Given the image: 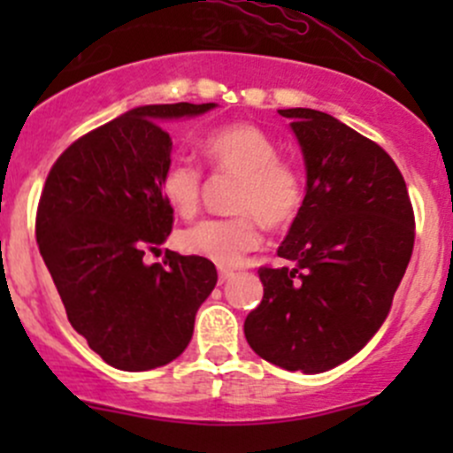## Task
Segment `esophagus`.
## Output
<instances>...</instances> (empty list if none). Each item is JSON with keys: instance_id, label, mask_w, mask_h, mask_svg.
<instances>
[{"instance_id": "esophagus-1", "label": "esophagus", "mask_w": 453, "mask_h": 453, "mask_svg": "<svg viewBox=\"0 0 453 453\" xmlns=\"http://www.w3.org/2000/svg\"><path fill=\"white\" fill-rule=\"evenodd\" d=\"M232 276H234V272H232V269H221V272H219V282L230 280Z\"/></svg>"}]
</instances>
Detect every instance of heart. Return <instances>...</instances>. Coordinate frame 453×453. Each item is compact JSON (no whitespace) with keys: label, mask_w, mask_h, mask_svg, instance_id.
Instances as JSON below:
<instances>
[{"label":"heart","mask_w":453,"mask_h":453,"mask_svg":"<svg viewBox=\"0 0 453 453\" xmlns=\"http://www.w3.org/2000/svg\"><path fill=\"white\" fill-rule=\"evenodd\" d=\"M203 150L214 166L239 175L234 208L230 219H205L180 234L184 252L205 260L236 267L243 256L258 248L265 226H287L303 205V181L289 164L278 159L276 142L250 122L221 127L203 140ZM162 195L175 212L190 217L199 208L201 171L186 157L168 162L162 173Z\"/></svg>","instance_id":"heart-1"}]
</instances>
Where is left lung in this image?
<instances>
[{"instance_id": "8db88e82", "label": "left lung", "mask_w": 453, "mask_h": 453, "mask_svg": "<svg viewBox=\"0 0 453 453\" xmlns=\"http://www.w3.org/2000/svg\"><path fill=\"white\" fill-rule=\"evenodd\" d=\"M304 159V199L278 245L294 267H260L245 319L258 357L304 374L349 362L390 313L414 248L403 175L379 144L315 109H280Z\"/></svg>"}]
</instances>
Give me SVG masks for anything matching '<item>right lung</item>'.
Listing matches in <instances>:
<instances>
[{
	"label": "right lung",
	"mask_w": 453,
	"mask_h": 453,
	"mask_svg": "<svg viewBox=\"0 0 453 453\" xmlns=\"http://www.w3.org/2000/svg\"><path fill=\"white\" fill-rule=\"evenodd\" d=\"M214 107L131 109L76 140L45 180L39 252L74 331L118 370L142 372L180 357L217 285V267L201 256L166 252L164 265L144 263L173 227L159 184L173 150L162 122Z\"/></svg>",
	"instance_id": "obj_1"
}]
</instances>
